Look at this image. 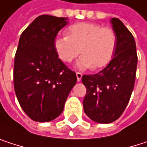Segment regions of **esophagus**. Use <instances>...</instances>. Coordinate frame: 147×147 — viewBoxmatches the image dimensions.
I'll use <instances>...</instances> for the list:
<instances>
[{"label": "esophagus", "mask_w": 147, "mask_h": 147, "mask_svg": "<svg viewBox=\"0 0 147 147\" xmlns=\"http://www.w3.org/2000/svg\"><path fill=\"white\" fill-rule=\"evenodd\" d=\"M76 76H77V80L78 81H80L81 80V78H82V74L80 73V72H77L76 73Z\"/></svg>", "instance_id": "1"}]
</instances>
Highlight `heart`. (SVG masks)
<instances>
[{
    "label": "heart",
    "mask_w": 147,
    "mask_h": 147,
    "mask_svg": "<svg viewBox=\"0 0 147 147\" xmlns=\"http://www.w3.org/2000/svg\"><path fill=\"white\" fill-rule=\"evenodd\" d=\"M66 36L57 37L55 49L58 57L66 63L73 61L79 55H82L77 62L80 70L106 67L115 55L117 37L109 27L95 23L80 22L69 26Z\"/></svg>",
    "instance_id": "1"
}]
</instances>
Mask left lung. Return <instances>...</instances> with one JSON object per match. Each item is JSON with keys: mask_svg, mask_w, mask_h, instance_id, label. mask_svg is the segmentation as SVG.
Here are the masks:
<instances>
[{"mask_svg": "<svg viewBox=\"0 0 147 147\" xmlns=\"http://www.w3.org/2000/svg\"><path fill=\"white\" fill-rule=\"evenodd\" d=\"M117 45L113 59L98 74L83 75L86 87L83 100L85 113L98 123H110L125 110L135 82L136 44L132 33L117 18L111 19Z\"/></svg>", "mask_w": 147, "mask_h": 147, "instance_id": "left-lung-1", "label": "left lung"}]
</instances>
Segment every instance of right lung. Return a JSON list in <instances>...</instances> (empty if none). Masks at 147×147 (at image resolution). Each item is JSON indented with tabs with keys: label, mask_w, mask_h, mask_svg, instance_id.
I'll return each instance as SVG.
<instances>
[{
	"label": "right lung",
	"mask_w": 147,
	"mask_h": 147,
	"mask_svg": "<svg viewBox=\"0 0 147 147\" xmlns=\"http://www.w3.org/2000/svg\"><path fill=\"white\" fill-rule=\"evenodd\" d=\"M67 24V18L41 15L20 38L14 91L22 110L35 121H49L60 115L77 81L75 72L58 58L55 49L56 35Z\"/></svg>",
	"instance_id": "add662e5"
}]
</instances>
